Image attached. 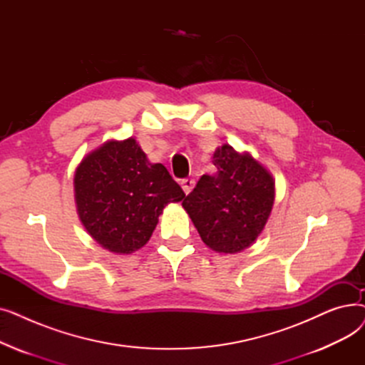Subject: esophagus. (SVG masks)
Instances as JSON below:
<instances>
[{
	"label": "esophagus",
	"instance_id": "34e87169",
	"mask_svg": "<svg viewBox=\"0 0 365 365\" xmlns=\"http://www.w3.org/2000/svg\"><path fill=\"white\" fill-rule=\"evenodd\" d=\"M194 186H195V180L194 179H185V180H182V187H183L186 195L190 194V190L194 189Z\"/></svg>",
	"mask_w": 365,
	"mask_h": 365
}]
</instances>
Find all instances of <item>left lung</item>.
<instances>
[{"label":"left lung","instance_id":"1","mask_svg":"<svg viewBox=\"0 0 365 365\" xmlns=\"http://www.w3.org/2000/svg\"><path fill=\"white\" fill-rule=\"evenodd\" d=\"M217 173L204 175L182 202L204 241L216 253L235 255L255 244L271 216L275 180L250 152L216 148Z\"/></svg>","mask_w":365,"mask_h":365}]
</instances>
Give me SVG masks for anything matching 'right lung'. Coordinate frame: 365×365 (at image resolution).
Segmentation results:
<instances>
[{
    "mask_svg": "<svg viewBox=\"0 0 365 365\" xmlns=\"http://www.w3.org/2000/svg\"><path fill=\"white\" fill-rule=\"evenodd\" d=\"M73 195L88 235L115 255L138 252L165 205L185 198L167 168L149 163L134 138L110 139L88 152L75 168Z\"/></svg>",
    "mask_w": 365,
    "mask_h": 365,
    "instance_id": "right-lung-1",
    "label": "right lung"
}]
</instances>
